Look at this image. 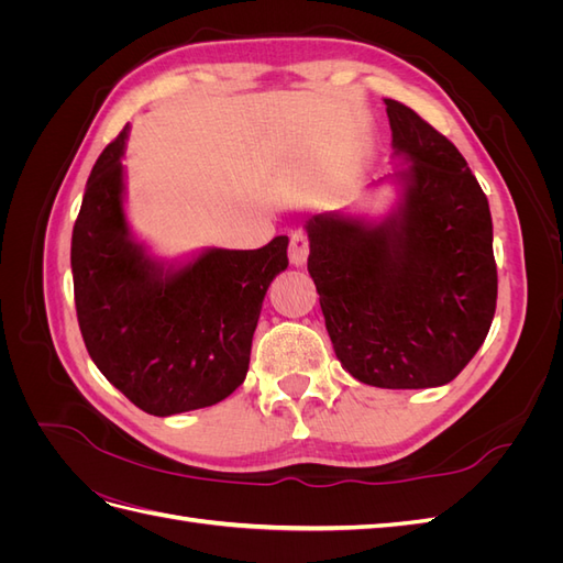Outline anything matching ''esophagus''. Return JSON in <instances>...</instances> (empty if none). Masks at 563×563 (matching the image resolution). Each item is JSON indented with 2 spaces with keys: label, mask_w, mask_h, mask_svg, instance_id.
<instances>
[{
  "label": "esophagus",
  "mask_w": 563,
  "mask_h": 563,
  "mask_svg": "<svg viewBox=\"0 0 563 563\" xmlns=\"http://www.w3.org/2000/svg\"><path fill=\"white\" fill-rule=\"evenodd\" d=\"M308 253H310V240L308 234L302 230L291 232V244H288V258H291L294 265H302L308 261Z\"/></svg>",
  "instance_id": "1"
}]
</instances>
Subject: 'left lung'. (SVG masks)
<instances>
[{"label": "left lung", "instance_id": "1", "mask_svg": "<svg viewBox=\"0 0 563 563\" xmlns=\"http://www.w3.org/2000/svg\"><path fill=\"white\" fill-rule=\"evenodd\" d=\"M391 145L411 166L404 201L371 225L343 213L308 223L319 305L335 356L360 383H451L488 335L498 300L488 199L457 147L385 98Z\"/></svg>", "mask_w": 563, "mask_h": 563}]
</instances>
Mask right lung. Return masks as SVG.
<instances>
[{"instance_id":"right-lung-1","label":"right lung","mask_w":563,"mask_h":563,"mask_svg":"<svg viewBox=\"0 0 563 563\" xmlns=\"http://www.w3.org/2000/svg\"><path fill=\"white\" fill-rule=\"evenodd\" d=\"M126 133L98 157L75 220V308L98 371L164 418L213 406L244 383L267 286L288 267V236L253 251L211 249L164 269L129 236Z\"/></svg>"}]
</instances>
